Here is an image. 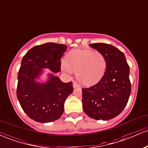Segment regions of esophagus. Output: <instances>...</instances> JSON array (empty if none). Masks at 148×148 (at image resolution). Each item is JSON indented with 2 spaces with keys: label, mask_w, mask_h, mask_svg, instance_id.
I'll return each mask as SVG.
<instances>
[{
  "label": "esophagus",
  "mask_w": 148,
  "mask_h": 148,
  "mask_svg": "<svg viewBox=\"0 0 148 148\" xmlns=\"http://www.w3.org/2000/svg\"><path fill=\"white\" fill-rule=\"evenodd\" d=\"M73 87H74V88H79V84L76 82V81H74V82H73Z\"/></svg>",
  "instance_id": "obj_1"
}]
</instances>
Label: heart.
I'll list each match as a JSON object with an SVG mask.
<instances>
[{"mask_svg":"<svg viewBox=\"0 0 148 148\" xmlns=\"http://www.w3.org/2000/svg\"><path fill=\"white\" fill-rule=\"evenodd\" d=\"M106 68L104 56L89 49H76L68 53L62 69L65 72H74L80 83L84 86L97 84L102 78Z\"/></svg>","mask_w":148,"mask_h":148,"instance_id":"1","label":"heart"}]
</instances>
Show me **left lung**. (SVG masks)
<instances>
[{
  "instance_id": "8db88e82",
  "label": "left lung",
  "mask_w": 148,
  "mask_h": 148,
  "mask_svg": "<svg viewBox=\"0 0 148 148\" xmlns=\"http://www.w3.org/2000/svg\"><path fill=\"white\" fill-rule=\"evenodd\" d=\"M89 46L104 56L106 68L97 84L82 88L83 109L91 118L111 120L118 116L128 102L132 90L130 66L125 54L113 45L95 43Z\"/></svg>"
}]
</instances>
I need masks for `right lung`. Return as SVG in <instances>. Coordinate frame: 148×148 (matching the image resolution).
Here are the masks:
<instances>
[{
	"label": "right lung",
	"mask_w": 148,
	"mask_h": 148,
	"mask_svg": "<svg viewBox=\"0 0 148 148\" xmlns=\"http://www.w3.org/2000/svg\"><path fill=\"white\" fill-rule=\"evenodd\" d=\"M67 48L66 45L49 42L33 47L22 58L16 96L23 111L38 123H51L60 118L64 101L73 92L72 81L63 83L53 74L44 84L35 81L43 69L60 72V59Z\"/></svg>",
	"instance_id": "right-lung-1"
}]
</instances>
